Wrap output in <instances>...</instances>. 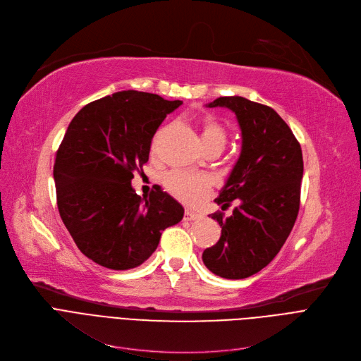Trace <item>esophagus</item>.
<instances>
[{"label": "esophagus", "mask_w": 361, "mask_h": 361, "mask_svg": "<svg viewBox=\"0 0 361 361\" xmlns=\"http://www.w3.org/2000/svg\"><path fill=\"white\" fill-rule=\"evenodd\" d=\"M183 219H185L186 221H195V220H201L202 216L198 214V213H194V211H190V209H186Z\"/></svg>", "instance_id": "obj_1"}]
</instances>
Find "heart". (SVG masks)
Returning <instances> with one entry per match:
<instances>
[{
	"label": "heart",
	"instance_id": "1",
	"mask_svg": "<svg viewBox=\"0 0 361 361\" xmlns=\"http://www.w3.org/2000/svg\"><path fill=\"white\" fill-rule=\"evenodd\" d=\"M200 130L205 150H208L211 147H224L227 141L226 131L214 118L205 116L200 123ZM160 137L161 133H159L153 140V152H156ZM161 182L167 189V192L185 205L201 204L209 194L211 186H213V182H211L208 176L189 173L183 171L167 172L166 175H163Z\"/></svg>",
	"mask_w": 361,
	"mask_h": 361
}]
</instances>
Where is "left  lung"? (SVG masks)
I'll list each match as a JSON object with an SVG mask.
<instances>
[{
  "label": "left lung",
  "mask_w": 361,
  "mask_h": 361,
  "mask_svg": "<svg viewBox=\"0 0 361 361\" xmlns=\"http://www.w3.org/2000/svg\"><path fill=\"white\" fill-rule=\"evenodd\" d=\"M208 108H227L242 133L238 161L216 202L221 208L238 200L219 221V242L202 253L205 267L219 277L242 280L265 268L286 243L299 214L303 156L299 141L269 106L240 96L219 97Z\"/></svg>",
  "instance_id": "1"
}]
</instances>
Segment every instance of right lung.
Masks as SVG:
<instances>
[{"instance_id":"right-lung-1","label":"right lung","mask_w":361,"mask_h":361,"mask_svg":"<svg viewBox=\"0 0 361 361\" xmlns=\"http://www.w3.org/2000/svg\"><path fill=\"white\" fill-rule=\"evenodd\" d=\"M180 104L125 90L86 104L70 122L54 164L56 202L77 247L93 262L135 268L157 249L161 231L183 219L182 205L160 188L140 197L131 185L160 123Z\"/></svg>"}]
</instances>
